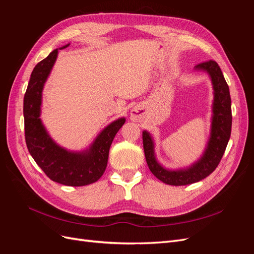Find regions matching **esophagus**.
<instances>
[{
  "label": "esophagus",
  "instance_id": "esophagus-1",
  "mask_svg": "<svg viewBox=\"0 0 254 254\" xmlns=\"http://www.w3.org/2000/svg\"><path fill=\"white\" fill-rule=\"evenodd\" d=\"M142 117H143V111L140 107L135 106L131 109V111H130V120L133 122H140L142 120Z\"/></svg>",
  "mask_w": 254,
  "mask_h": 254
}]
</instances>
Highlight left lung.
I'll list each match as a JSON object with an SVG mask.
<instances>
[{
	"instance_id": "left-lung-1",
	"label": "left lung",
	"mask_w": 254,
	"mask_h": 254,
	"mask_svg": "<svg viewBox=\"0 0 254 254\" xmlns=\"http://www.w3.org/2000/svg\"><path fill=\"white\" fill-rule=\"evenodd\" d=\"M195 70L205 72L210 76L214 94L210 137L202 156L188 167L170 170L159 163L156 158L155 142L152 136L146 130L143 131L145 158L150 172L159 180L175 187L198 182L212 174L224 156L230 135H231V97H230L229 87L219 65L215 61L210 60L197 64Z\"/></svg>"
}]
</instances>
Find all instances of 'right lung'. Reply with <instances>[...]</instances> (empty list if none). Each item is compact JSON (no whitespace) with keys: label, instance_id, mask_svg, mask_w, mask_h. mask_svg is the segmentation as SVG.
Masks as SVG:
<instances>
[{"label":"right lung","instance_id":"right-lung-1","mask_svg":"<svg viewBox=\"0 0 254 254\" xmlns=\"http://www.w3.org/2000/svg\"><path fill=\"white\" fill-rule=\"evenodd\" d=\"M68 45L50 53L30 75L23 102L25 141L30 156L51 180L67 187H83L96 182L105 173L112 141L126 120L120 118L110 123L88 148L80 151L67 150L52 139L40 119L42 91L56 63L58 51Z\"/></svg>","mask_w":254,"mask_h":254}]
</instances>
